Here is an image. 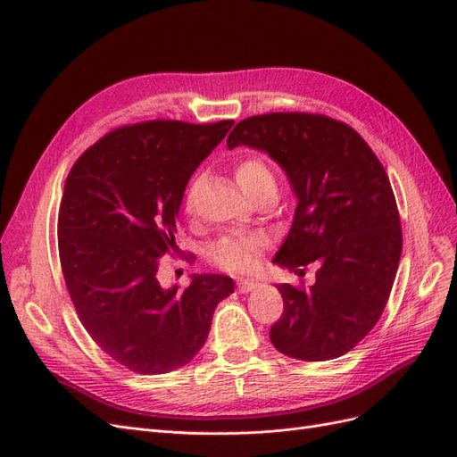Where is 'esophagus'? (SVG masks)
<instances>
[{
  "mask_svg": "<svg viewBox=\"0 0 457 457\" xmlns=\"http://www.w3.org/2000/svg\"><path fill=\"white\" fill-rule=\"evenodd\" d=\"M257 286H259V284L253 282V280H238V284H237L240 294H250V292H253V289H255Z\"/></svg>",
  "mask_w": 457,
  "mask_h": 457,
  "instance_id": "34e87169",
  "label": "esophagus"
}]
</instances>
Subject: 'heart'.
Masks as SVG:
<instances>
[{
	"label": "heart",
	"mask_w": 457,
	"mask_h": 457,
	"mask_svg": "<svg viewBox=\"0 0 457 457\" xmlns=\"http://www.w3.org/2000/svg\"><path fill=\"white\" fill-rule=\"evenodd\" d=\"M238 187L245 192L252 200L262 195H276V175L267 160L259 156H247L238 162L234 170ZM187 213H195V195L188 192L185 200ZM267 247V238L261 234H247V232H234L228 237L220 238L213 252L212 259L217 267L225 269L234 274H247L257 269L262 250Z\"/></svg>",
	"instance_id": "obj_1"
}]
</instances>
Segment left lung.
Wrapping results in <instances>:
<instances>
[{"mask_svg": "<svg viewBox=\"0 0 457 457\" xmlns=\"http://www.w3.org/2000/svg\"><path fill=\"white\" fill-rule=\"evenodd\" d=\"M269 152L297 196L294 225L274 262L316 282L280 284L284 312L270 328L280 353L305 362L343 356L378 324L403 253L389 177L351 126L309 112H270L237 123L227 146Z\"/></svg>", "mask_w": 457, "mask_h": 457, "instance_id": "8db88e82", "label": "left lung"}]
</instances>
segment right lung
<instances>
[{
  "mask_svg": "<svg viewBox=\"0 0 457 457\" xmlns=\"http://www.w3.org/2000/svg\"><path fill=\"white\" fill-rule=\"evenodd\" d=\"M232 126H123L89 146L66 177L59 257L68 294L91 339L141 376L188 364L217 303L234 292L223 274L192 276L183 292L163 289L156 276L160 257L179 252L177 215L190 175Z\"/></svg>",
  "mask_w": 457,
  "mask_h": 457,
  "instance_id": "add662e5",
  "label": "right lung"
}]
</instances>
